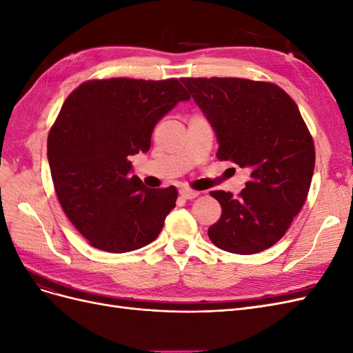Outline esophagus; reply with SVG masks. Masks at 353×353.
Here are the masks:
<instances>
[{"mask_svg": "<svg viewBox=\"0 0 353 353\" xmlns=\"http://www.w3.org/2000/svg\"><path fill=\"white\" fill-rule=\"evenodd\" d=\"M179 194H181V197H183V199L190 200V199H196L200 194V191H196V190H191L188 187H184V188L179 190Z\"/></svg>", "mask_w": 353, "mask_h": 353, "instance_id": "esophagus-1", "label": "esophagus"}]
</instances>
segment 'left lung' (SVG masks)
Returning <instances> with one entry per match:
<instances>
[{
  "mask_svg": "<svg viewBox=\"0 0 353 353\" xmlns=\"http://www.w3.org/2000/svg\"><path fill=\"white\" fill-rule=\"evenodd\" d=\"M216 132V157L250 170L237 197L210 191L222 208L208 236L253 254L281 240L311 187L315 147L297 104L279 85L243 78H183Z\"/></svg>",
  "mask_w": 353,
  "mask_h": 353,
  "instance_id": "8db88e82",
  "label": "left lung"
}]
</instances>
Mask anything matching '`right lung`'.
Wrapping results in <instances>:
<instances>
[{"instance_id": "obj_1", "label": "right lung", "mask_w": 353, "mask_h": 353, "mask_svg": "<svg viewBox=\"0 0 353 353\" xmlns=\"http://www.w3.org/2000/svg\"><path fill=\"white\" fill-rule=\"evenodd\" d=\"M190 94L176 78L91 79L63 103L47 141L56 194L95 249L125 253L157 239L176 188H147L130 156L148 152L154 125Z\"/></svg>"}]
</instances>
